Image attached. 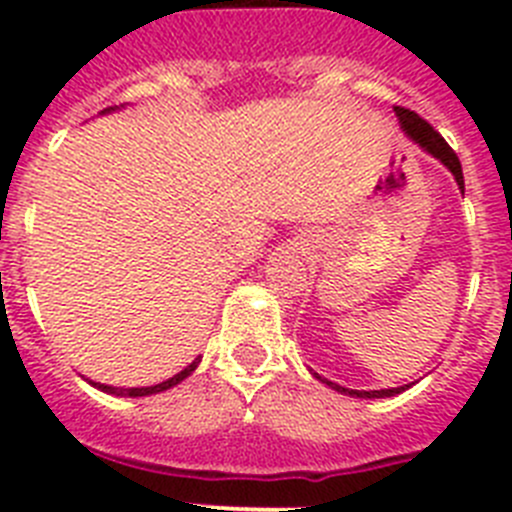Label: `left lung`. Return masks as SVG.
I'll list each match as a JSON object with an SVG mask.
<instances>
[{"label":"left lung","instance_id":"1","mask_svg":"<svg viewBox=\"0 0 512 512\" xmlns=\"http://www.w3.org/2000/svg\"><path fill=\"white\" fill-rule=\"evenodd\" d=\"M395 115L397 120H400V128L405 130V135H408L410 140H413L415 146L423 148L425 153H431L436 161H441L446 169L454 174L456 184H459L461 194H464V174H461V164H459V156H456L454 151H451V146L446 143V140L441 138V135L436 133V130L428 125V122L423 120L420 115H415V112L405 110V107H395ZM310 374L315 379H320L323 384H328L330 390H336L341 392V395H348V397H361V400H379V397H395L400 395V392H405L410 387V384H405V387H390V390H348V387H341V384L336 382H330V379L320 377L318 372H312Z\"/></svg>","mask_w":512,"mask_h":512}]
</instances>
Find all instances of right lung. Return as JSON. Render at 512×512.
<instances>
[{
    "label": "right lung",
    "mask_w": 512,
    "mask_h": 512,
    "mask_svg": "<svg viewBox=\"0 0 512 512\" xmlns=\"http://www.w3.org/2000/svg\"><path fill=\"white\" fill-rule=\"evenodd\" d=\"M115 110H120V107H107V110H102V112H99V115H110V112H115ZM200 361H202V356H197V359H194L192 364L184 366L182 372L174 374V377H169V379H166V382L151 384V387H112V384L92 382V379H89V384H92V387H97V390L107 392V395H115V397H148V395H158V392H166V390H171V387H176V384H179V382H184V379H187L189 374H192L194 369H197V366H200Z\"/></svg>",
    "instance_id": "add662e5"
}]
</instances>
